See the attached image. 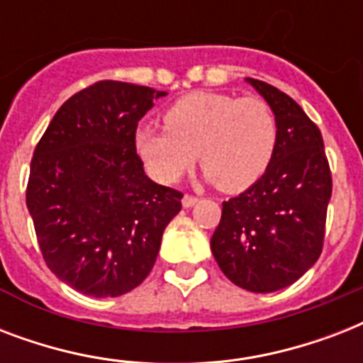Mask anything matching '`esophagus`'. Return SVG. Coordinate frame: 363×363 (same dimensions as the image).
I'll use <instances>...</instances> for the list:
<instances>
[{
	"mask_svg": "<svg viewBox=\"0 0 363 363\" xmlns=\"http://www.w3.org/2000/svg\"><path fill=\"white\" fill-rule=\"evenodd\" d=\"M199 199L196 198V196H190V194H184V198H182V207L184 209H190V207H194V205L198 203Z\"/></svg>",
	"mask_w": 363,
	"mask_h": 363,
	"instance_id": "1",
	"label": "esophagus"
}]
</instances>
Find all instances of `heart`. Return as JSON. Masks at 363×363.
<instances>
[{
	"instance_id": "obj_1",
	"label": "heart",
	"mask_w": 363,
	"mask_h": 363,
	"mask_svg": "<svg viewBox=\"0 0 363 363\" xmlns=\"http://www.w3.org/2000/svg\"><path fill=\"white\" fill-rule=\"evenodd\" d=\"M164 121V130L139 125L133 135L145 169L164 184L179 181L199 158L220 190L242 192L264 175L275 152V115L259 98L188 94L165 111Z\"/></svg>"
}]
</instances>
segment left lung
<instances>
[{
    "instance_id": "8db88e82",
    "label": "left lung",
    "mask_w": 363,
    "mask_h": 363,
    "mask_svg": "<svg viewBox=\"0 0 363 363\" xmlns=\"http://www.w3.org/2000/svg\"><path fill=\"white\" fill-rule=\"evenodd\" d=\"M247 82L275 115V152L252 186L222 203L211 250L233 284L267 294L294 284L320 256L332 173L305 111L267 82Z\"/></svg>"
}]
</instances>
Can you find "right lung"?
Returning <instances> with one entry per match:
<instances>
[{"label":"right lung","instance_id":"add662e5","mask_svg":"<svg viewBox=\"0 0 363 363\" xmlns=\"http://www.w3.org/2000/svg\"><path fill=\"white\" fill-rule=\"evenodd\" d=\"M167 92L99 81L71 96L31 158L26 205L48 269L77 292L116 298L152 269L182 194L145 175L137 122Z\"/></svg>","mask_w":363,"mask_h":363}]
</instances>
